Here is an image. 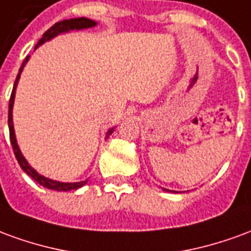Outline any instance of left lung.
<instances>
[{
	"instance_id": "left-lung-1",
	"label": "left lung",
	"mask_w": 251,
	"mask_h": 251,
	"mask_svg": "<svg viewBox=\"0 0 251 251\" xmlns=\"http://www.w3.org/2000/svg\"><path fill=\"white\" fill-rule=\"evenodd\" d=\"M164 189V191H169V189H165V188H163Z\"/></svg>"
}]
</instances>
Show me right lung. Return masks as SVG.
Listing matches in <instances>:
<instances>
[{"instance_id": "1", "label": "right lung", "mask_w": 251, "mask_h": 251, "mask_svg": "<svg viewBox=\"0 0 251 251\" xmlns=\"http://www.w3.org/2000/svg\"><path fill=\"white\" fill-rule=\"evenodd\" d=\"M97 25V21H94V20L86 19V17H77V19H70V20H63V21H59L56 24L51 26L50 29L47 30L46 33L43 35L39 43H37V46L35 47V50L41 44H44L46 41H50L53 37H56V36L62 35V33H68V32H71V30H82V29H87V28H94ZM30 56L25 57V60L23 62V66L19 70V74H17V77H16V82H14L13 86V91H12V95H10V100H9V114H8V125H9V134H10V144H12V147H13V152L14 156L17 158V161H19L20 167L23 168L25 174L29 175L32 179L37 181L39 184L43 185V187H46L48 189H53V191H63V192H66V191H74V189H77L83 187V185L87 183L88 180H84V181H76V183H63V181H57V180H52L48 179L46 176H43L40 175L36 169H33L29 165V163L26 161V158L23 156V153L20 151L19 144H17V140H16V133H14V126H13V104H14V97H16V88H17V84H19L20 76H21V72L24 70L25 64L28 63ZM114 131V127H111L107 133H106V138L111 134Z\"/></svg>"}]
</instances>
